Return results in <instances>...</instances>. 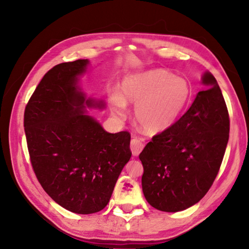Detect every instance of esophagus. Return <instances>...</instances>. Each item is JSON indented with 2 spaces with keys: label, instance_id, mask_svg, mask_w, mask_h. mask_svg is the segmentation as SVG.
Returning <instances> with one entry per match:
<instances>
[{
  "label": "esophagus",
  "instance_id": "1",
  "mask_svg": "<svg viewBox=\"0 0 249 249\" xmlns=\"http://www.w3.org/2000/svg\"><path fill=\"white\" fill-rule=\"evenodd\" d=\"M144 148V142H142V138H137L135 137L130 142V150H132V154L135 157H137L138 155L141 154V151Z\"/></svg>",
  "mask_w": 249,
  "mask_h": 249
}]
</instances>
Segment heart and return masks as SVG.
I'll use <instances>...</instances> for the list:
<instances>
[{
    "instance_id": "b5f03b06",
    "label": "heart",
    "mask_w": 249,
    "mask_h": 249,
    "mask_svg": "<svg viewBox=\"0 0 249 249\" xmlns=\"http://www.w3.org/2000/svg\"><path fill=\"white\" fill-rule=\"evenodd\" d=\"M190 96L187 79L155 69L127 75L120 86V95H111L108 107L113 116L123 122L128 114L126 104L135 105L134 117L140 127L158 134L176 123Z\"/></svg>"
}]
</instances>
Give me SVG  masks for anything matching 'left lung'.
<instances>
[{
  "label": "left lung",
  "mask_w": 249,
  "mask_h": 249,
  "mask_svg": "<svg viewBox=\"0 0 249 249\" xmlns=\"http://www.w3.org/2000/svg\"><path fill=\"white\" fill-rule=\"evenodd\" d=\"M190 108L165 132L155 135L140 155L142 192L163 212H179L197 203L215 180L230 136V117L213 74L202 77Z\"/></svg>",
  "instance_id": "left-lung-1"
}]
</instances>
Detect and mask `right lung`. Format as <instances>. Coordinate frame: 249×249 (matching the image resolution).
<instances>
[{
  "instance_id": "right-lung-1",
  "label": "right lung",
  "mask_w": 249,
  "mask_h": 249,
  "mask_svg": "<svg viewBox=\"0 0 249 249\" xmlns=\"http://www.w3.org/2000/svg\"><path fill=\"white\" fill-rule=\"evenodd\" d=\"M90 61L54 66L25 108L31 162L44 190L62 208L91 214L107 205L121 171L132 156L128 132L107 133L88 108H104L79 87Z\"/></svg>"
}]
</instances>
